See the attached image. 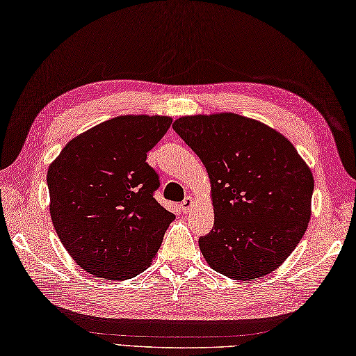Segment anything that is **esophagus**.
<instances>
[{
  "label": "esophagus",
  "instance_id": "esophagus-1",
  "mask_svg": "<svg viewBox=\"0 0 356 356\" xmlns=\"http://www.w3.org/2000/svg\"><path fill=\"white\" fill-rule=\"evenodd\" d=\"M193 198L192 197H186V200L181 202V209H183V212L184 213H188L192 210V207H193Z\"/></svg>",
  "mask_w": 356,
  "mask_h": 356
}]
</instances>
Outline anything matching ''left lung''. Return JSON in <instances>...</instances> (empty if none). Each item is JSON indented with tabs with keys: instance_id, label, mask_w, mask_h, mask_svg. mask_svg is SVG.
Instances as JSON below:
<instances>
[{
	"instance_id": "left-lung-1",
	"label": "left lung",
	"mask_w": 356,
	"mask_h": 356,
	"mask_svg": "<svg viewBox=\"0 0 356 356\" xmlns=\"http://www.w3.org/2000/svg\"><path fill=\"white\" fill-rule=\"evenodd\" d=\"M210 178L213 229L200 238L207 264L224 277L263 278L298 245L312 215L314 175L284 135L221 112L173 122Z\"/></svg>"
}]
</instances>
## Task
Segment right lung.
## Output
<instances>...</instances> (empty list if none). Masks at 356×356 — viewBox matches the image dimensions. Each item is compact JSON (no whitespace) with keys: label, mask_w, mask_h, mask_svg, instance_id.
<instances>
[{"label":"right lung","mask_w":356,"mask_h":356,"mask_svg":"<svg viewBox=\"0 0 356 356\" xmlns=\"http://www.w3.org/2000/svg\"><path fill=\"white\" fill-rule=\"evenodd\" d=\"M172 124L121 115L70 140L47 170L50 218L75 263L98 278H135L154 261L175 215L154 198L147 152Z\"/></svg>","instance_id":"right-lung-1"}]
</instances>
